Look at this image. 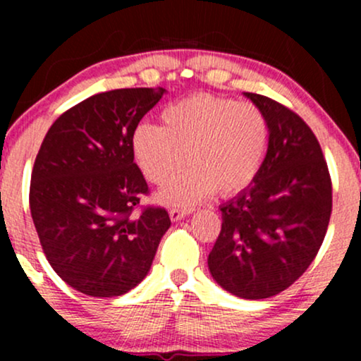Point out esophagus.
Masks as SVG:
<instances>
[{"mask_svg": "<svg viewBox=\"0 0 361 361\" xmlns=\"http://www.w3.org/2000/svg\"><path fill=\"white\" fill-rule=\"evenodd\" d=\"M188 214L190 210L186 209H178V207H175V209H169V217H171V221H180V219L186 217Z\"/></svg>", "mask_w": 361, "mask_h": 361, "instance_id": "34e87169", "label": "esophagus"}]
</instances>
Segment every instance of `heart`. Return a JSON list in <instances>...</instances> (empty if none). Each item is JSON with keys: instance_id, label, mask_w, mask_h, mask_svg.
I'll list each match as a JSON object with an SVG mask.
<instances>
[{"instance_id": "b5f03b06", "label": "heart", "mask_w": 361, "mask_h": 361, "mask_svg": "<svg viewBox=\"0 0 361 361\" xmlns=\"http://www.w3.org/2000/svg\"><path fill=\"white\" fill-rule=\"evenodd\" d=\"M161 123H139L132 132V154L169 205L190 207L210 197H233L255 183L267 159L270 123L255 103L198 93L161 111Z\"/></svg>"}]
</instances>
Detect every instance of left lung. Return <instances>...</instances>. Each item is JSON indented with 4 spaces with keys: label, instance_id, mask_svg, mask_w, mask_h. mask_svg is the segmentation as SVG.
<instances>
[{
    "label": "left lung",
    "instance_id": "8db88e82",
    "mask_svg": "<svg viewBox=\"0 0 361 361\" xmlns=\"http://www.w3.org/2000/svg\"><path fill=\"white\" fill-rule=\"evenodd\" d=\"M246 97L270 123L267 159L255 183L221 207L209 270L233 295L258 300L288 288L317 256L333 210V183L307 123L271 98Z\"/></svg>",
    "mask_w": 361,
    "mask_h": 361
}]
</instances>
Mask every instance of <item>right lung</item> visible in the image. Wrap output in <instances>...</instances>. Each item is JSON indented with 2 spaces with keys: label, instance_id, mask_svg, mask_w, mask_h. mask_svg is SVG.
Masks as SVG:
<instances>
[{
  "label": "right lung",
  "instance_id": "right-lung-1",
  "mask_svg": "<svg viewBox=\"0 0 361 361\" xmlns=\"http://www.w3.org/2000/svg\"><path fill=\"white\" fill-rule=\"evenodd\" d=\"M164 88L93 94L52 123L35 157L30 214L45 258L78 292L118 297L144 280L171 226L134 163L132 132Z\"/></svg>",
  "mask_w": 361,
  "mask_h": 361
}]
</instances>
